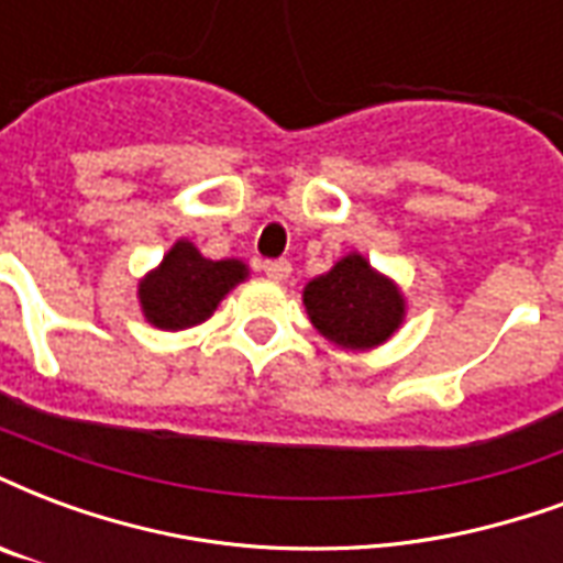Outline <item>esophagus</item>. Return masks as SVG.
<instances>
[{
  "instance_id": "esophagus-1",
  "label": "esophagus",
  "mask_w": 563,
  "mask_h": 563,
  "mask_svg": "<svg viewBox=\"0 0 563 563\" xmlns=\"http://www.w3.org/2000/svg\"><path fill=\"white\" fill-rule=\"evenodd\" d=\"M262 271L268 274L271 280H286L292 274V265H289V260H265Z\"/></svg>"
}]
</instances>
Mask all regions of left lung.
Masks as SVG:
<instances>
[{
	"label": "left lung",
	"instance_id": "obj_1",
	"mask_svg": "<svg viewBox=\"0 0 563 563\" xmlns=\"http://www.w3.org/2000/svg\"><path fill=\"white\" fill-rule=\"evenodd\" d=\"M313 324L328 340L352 349L385 343L402 322L397 286L378 277L364 256H345L303 289Z\"/></svg>",
	"mask_w": 563,
	"mask_h": 563
}]
</instances>
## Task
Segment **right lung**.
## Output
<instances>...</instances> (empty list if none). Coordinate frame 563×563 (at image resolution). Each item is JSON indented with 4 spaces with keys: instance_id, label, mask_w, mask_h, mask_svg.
Wrapping results in <instances>:
<instances>
[{
    "instance_id": "right-lung-1",
    "label": "right lung",
    "mask_w": 563,
    "mask_h": 563,
    "mask_svg": "<svg viewBox=\"0 0 563 563\" xmlns=\"http://www.w3.org/2000/svg\"><path fill=\"white\" fill-rule=\"evenodd\" d=\"M247 268L235 260H202L190 241H178L161 268L140 286L145 319L164 331H178L206 322L223 295L244 280Z\"/></svg>"
}]
</instances>
